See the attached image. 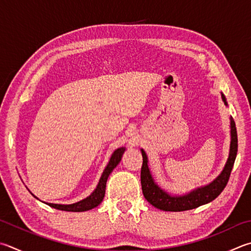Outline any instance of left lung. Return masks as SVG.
Masks as SVG:
<instances>
[{
    "label": "left lung",
    "instance_id": "8db88e82",
    "mask_svg": "<svg viewBox=\"0 0 251 251\" xmlns=\"http://www.w3.org/2000/svg\"><path fill=\"white\" fill-rule=\"evenodd\" d=\"M223 101L227 105L226 99L224 95H222ZM230 134H231V141H230V150L229 157L227 160L224 170L218 176L212 183L194 190L192 192L183 195V197H171L165 191H162L159 186L154 183L151 175H150L149 168L147 165V156L143 149H141V154H143V166H141L140 172V181H141V189L145 199L153 205L154 207L162 211L169 212H182L189 211V209L197 208L201 206L203 204H206L215 200L220 195L223 190L225 189L227 182L229 180L230 172L233 170L235 159L237 156V150H238V138H237V129L236 124L230 117Z\"/></svg>",
    "mask_w": 251,
    "mask_h": 251
}]
</instances>
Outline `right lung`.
Listing matches in <instances>:
<instances>
[{
    "label": "right lung",
    "mask_w": 251,
    "mask_h": 251,
    "mask_svg": "<svg viewBox=\"0 0 251 251\" xmlns=\"http://www.w3.org/2000/svg\"><path fill=\"white\" fill-rule=\"evenodd\" d=\"M124 151H125V148H118L113 152L112 157L110 159V162H108V165L106 166L105 170L103 171V175L101 176V179H100L97 189L94 190V192L91 194L90 197L82 200V201L78 203L70 204V205L51 204V203H47V204L53 208L60 209V211H67V212H84V211H89V209L97 207L104 199L107 177L111 175V172L114 170V168L120 163Z\"/></svg>",
    "instance_id": "right-lung-1"
}]
</instances>
